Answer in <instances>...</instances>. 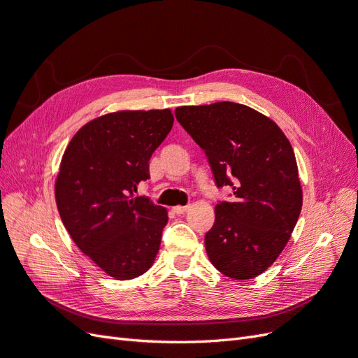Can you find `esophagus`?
Here are the masks:
<instances>
[{
  "instance_id": "34e87169",
  "label": "esophagus",
  "mask_w": 358,
  "mask_h": 358,
  "mask_svg": "<svg viewBox=\"0 0 358 358\" xmlns=\"http://www.w3.org/2000/svg\"><path fill=\"white\" fill-rule=\"evenodd\" d=\"M188 210H189V206H176V207H173V211L176 214H183V213H187Z\"/></svg>"
}]
</instances>
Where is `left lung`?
<instances>
[{"label": "left lung", "mask_w": 358, "mask_h": 358, "mask_svg": "<svg viewBox=\"0 0 358 358\" xmlns=\"http://www.w3.org/2000/svg\"><path fill=\"white\" fill-rule=\"evenodd\" d=\"M175 114L204 150L217 187L234 189L231 201L214 208L206 234L211 264L235 280L262 275L288 244L303 207L291 142L273 120L244 104L183 106Z\"/></svg>", "instance_id": "obj_1"}]
</instances>
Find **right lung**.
<instances>
[{"instance_id":"1","label":"right lung","mask_w":358,"mask_h":358,"mask_svg":"<svg viewBox=\"0 0 358 358\" xmlns=\"http://www.w3.org/2000/svg\"><path fill=\"white\" fill-rule=\"evenodd\" d=\"M164 110H124L88 122L71 138L55 179V203L78 248L117 280L144 275L159 252L167 210L134 196L173 126Z\"/></svg>"}]
</instances>
